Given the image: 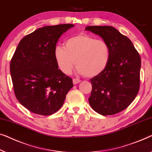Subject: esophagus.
I'll list each match as a JSON object with an SVG mask.
<instances>
[{"mask_svg": "<svg viewBox=\"0 0 152 152\" xmlns=\"http://www.w3.org/2000/svg\"><path fill=\"white\" fill-rule=\"evenodd\" d=\"M80 83V80H79V79H77V78H74L73 79V83L74 85H76L78 84V83Z\"/></svg>", "mask_w": 152, "mask_h": 152, "instance_id": "1", "label": "esophagus"}]
</instances>
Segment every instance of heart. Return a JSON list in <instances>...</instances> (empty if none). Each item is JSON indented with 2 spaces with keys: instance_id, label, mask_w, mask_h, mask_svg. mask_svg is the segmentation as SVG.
Wrapping results in <instances>:
<instances>
[{
  "instance_id": "1",
  "label": "heart",
  "mask_w": 152,
  "mask_h": 152,
  "mask_svg": "<svg viewBox=\"0 0 152 152\" xmlns=\"http://www.w3.org/2000/svg\"><path fill=\"white\" fill-rule=\"evenodd\" d=\"M54 56L63 74H71L75 63L79 74L93 78L105 69L110 61V49L103 40H97L87 34H78L68 38L64 48L56 47Z\"/></svg>"
}]
</instances>
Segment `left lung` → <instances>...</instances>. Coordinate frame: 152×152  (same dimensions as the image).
Segmentation results:
<instances>
[{
    "mask_svg": "<svg viewBox=\"0 0 152 152\" xmlns=\"http://www.w3.org/2000/svg\"><path fill=\"white\" fill-rule=\"evenodd\" d=\"M86 31L100 36L108 44L110 58L105 69L90 79L89 102L98 114L114 115L134 101L140 87L141 59L133 43L112 26H88Z\"/></svg>",
    "mask_w": 152,
    "mask_h": 152,
    "instance_id": "left-lung-1",
    "label": "left lung"
}]
</instances>
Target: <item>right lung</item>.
<instances>
[{
	"label": "right lung",
	"mask_w": 152,
	"mask_h": 152,
	"mask_svg": "<svg viewBox=\"0 0 152 152\" xmlns=\"http://www.w3.org/2000/svg\"><path fill=\"white\" fill-rule=\"evenodd\" d=\"M73 24L45 26L25 36L10 63L15 96L32 113L49 116L63 106L72 79L58 69L54 51L59 38Z\"/></svg>",
	"instance_id": "obj_1"
}]
</instances>
